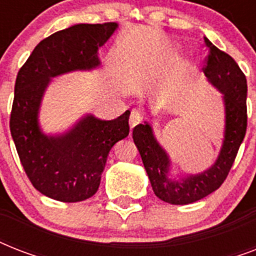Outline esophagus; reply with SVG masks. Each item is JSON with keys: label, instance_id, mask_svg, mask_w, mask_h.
<instances>
[{"label": "esophagus", "instance_id": "1", "mask_svg": "<svg viewBox=\"0 0 256 256\" xmlns=\"http://www.w3.org/2000/svg\"><path fill=\"white\" fill-rule=\"evenodd\" d=\"M140 112H136V110H132V114H130V128H134V126H136V124H140Z\"/></svg>", "mask_w": 256, "mask_h": 256}]
</instances>
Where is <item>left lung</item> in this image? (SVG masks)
Segmentation results:
<instances>
[{"label": "left lung", "mask_w": 256, "mask_h": 256, "mask_svg": "<svg viewBox=\"0 0 256 256\" xmlns=\"http://www.w3.org/2000/svg\"><path fill=\"white\" fill-rule=\"evenodd\" d=\"M208 54L204 76L207 81L222 94L224 106V134L219 156L214 164L198 174L170 176L171 160L168 152L156 140L148 122L136 124L132 140L140 154L154 194L171 204H188L204 198L215 190L228 175L247 128V82L236 62L204 38Z\"/></svg>", "instance_id": "obj_1"}]
</instances>
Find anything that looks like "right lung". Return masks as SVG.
I'll return each instance as SVG.
<instances>
[{
	"label": "right lung",
	"instance_id": "right-lung-1",
	"mask_svg": "<svg viewBox=\"0 0 256 256\" xmlns=\"http://www.w3.org/2000/svg\"><path fill=\"white\" fill-rule=\"evenodd\" d=\"M116 22L77 24L42 40L18 72L10 132L28 178L41 194L60 202H81L96 194L108 156L128 136L126 112L104 120L86 114L68 132L45 134L40 108L50 81L62 74L100 68V48Z\"/></svg>",
	"mask_w": 256,
	"mask_h": 256
}]
</instances>
